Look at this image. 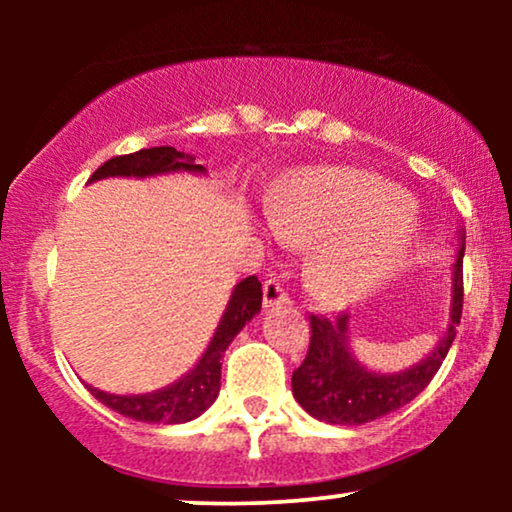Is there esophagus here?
I'll list each match as a JSON object with an SVG mask.
<instances>
[{
	"label": "esophagus",
	"instance_id": "esophagus-1",
	"mask_svg": "<svg viewBox=\"0 0 512 512\" xmlns=\"http://www.w3.org/2000/svg\"><path fill=\"white\" fill-rule=\"evenodd\" d=\"M262 303H264V308H281V305H289L291 303V296H289V291L284 289V284H281V281H276V279H269V281H264V289H262Z\"/></svg>",
	"mask_w": 512,
	"mask_h": 512
}]
</instances>
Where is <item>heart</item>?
<instances>
[{"label": "heart", "mask_w": 512, "mask_h": 512, "mask_svg": "<svg viewBox=\"0 0 512 512\" xmlns=\"http://www.w3.org/2000/svg\"><path fill=\"white\" fill-rule=\"evenodd\" d=\"M274 236L315 245L308 281L322 301L349 303L383 286L414 245L409 199L378 175L354 168H308L264 204Z\"/></svg>", "instance_id": "1"}]
</instances>
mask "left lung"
Segmentation results:
<instances>
[{"label": "left lung", "mask_w": 512, "mask_h": 512, "mask_svg": "<svg viewBox=\"0 0 512 512\" xmlns=\"http://www.w3.org/2000/svg\"><path fill=\"white\" fill-rule=\"evenodd\" d=\"M462 257L457 250L452 269V303L448 332L424 361L399 373H373L349 349V317L310 315V346L303 363L293 370V397L315 419L327 424L361 426L402 409L426 390L448 356L462 317Z\"/></svg>", "instance_id": "left-lung-1"}]
</instances>
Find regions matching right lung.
<instances>
[{
	"label": "right lung",
	"instance_id": "right-lung-1",
	"mask_svg": "<svg viewBox=\"0 0 512 512\" xmlns=\"http://www.w3.org/2000/svg\"><path fill=\"white\" fill-rule=\"evenodd\" d=\"M170 170H190V173H204V166H197L195 156L182 154L173 146H154V149L134 151V154L115 156L105 161L91 180L101 178H146V175L170 173ZM262 308V284L257 276H248L233 289L231 301L226 305L219 327L214 337L199 358V363L178 383L163 387V390L149 392V395H108V392L96 390L86 385L88 392L103 402L105 407L117 411V414L129 416L134 421H149V424H185V421L197 419L204 414L214 399L219 397L221 387V358L226 354L228 344L243 330L245 322L260 313Z\"/></svg>",
	"mask_w": 512,
	"mask_h": 512
}]
</instances>
